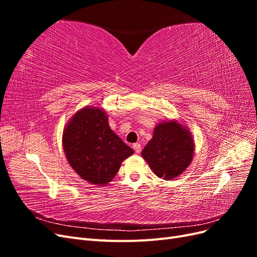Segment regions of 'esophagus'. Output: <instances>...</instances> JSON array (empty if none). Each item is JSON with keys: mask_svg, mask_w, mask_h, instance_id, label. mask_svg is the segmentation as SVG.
<instances>
[{"mask_svg": "<svg viewBox=\"0 0 257 257\" xmlns=\"http://www.w3.org/2000/svg\"><path fill=\"white\" fill-rule=\"evenodd\" d=\"M133 149L135 150L136 153H141V151H142V145L138 144V143L134 144V145H133Z\"/></svg>", "mask_w": 257, "mask_h": 257, "instance_id": "esophagus-1", "label": "esophagus"}]
</instances>
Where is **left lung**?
Returning a JSON list of instances; mask_svg holds the SVG:
<instances>
[{
  "instance_id": "obj_1",
  "label": "left lung",
  "mask_w": 257,
  "mask_h": 257,
  "mask_svg": "<svg viewBox=\"0 0 257 257\" xmlns=\"http://www.w3.org/2000/svg\"><path fill=\"white\" fill-rule=\"evenodd\" d=\"M195 144L190 130L177 120L159 123L142 157L152 172L164 180L180 176L192 163Z\"/></svg>"
}]
</instances>
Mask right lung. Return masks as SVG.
<instances>
[{
	"label": "right lung",
	"instance_id": "add662e5",
	"mask_svg": "<svg viewBox=\"0 0 257 257\" xmlns=\"http://www.w3.org/2000/svg\"><path fill=\"white\" fill-rule=\"evenodd\" d=\"M62 145L69 165L83 180L106 185L134 150L110 128L102 108L85 106L64 127Z\"/></svg>",
	"mask_w": 257,
	"mask_h": 257
}]
</instances>
